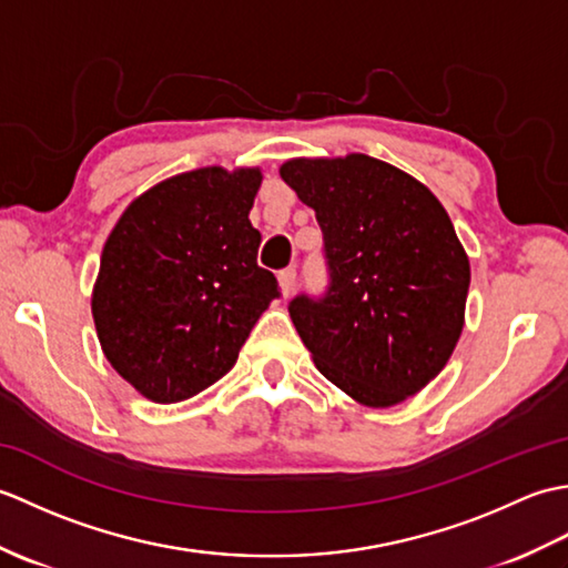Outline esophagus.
Returning a JSON list of instances; mask_svg holds the SVG:
<instances>
[{
	"instance_id": "1",
	"label": "esophagus",
	"mask_w": 568,
	"mask_h": 568,
	"mask_svg": "<svg viewBox=\"0 0 568 568\" xmlns=\"http://www.w3.org/2000/svg\"><path fill=\"white\" fill-rule=\"evenodd\" d=\"M277 283H281V293L283 297H291L295 293V283H297V275L293 268H285L277 273Z\"/></svg>"
}]
</instances>
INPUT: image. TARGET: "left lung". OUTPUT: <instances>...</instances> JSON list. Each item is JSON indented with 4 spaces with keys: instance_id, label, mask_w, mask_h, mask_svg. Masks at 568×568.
<instances>
[{
    "instance_id": "left-lung-1",
    "label": "left lung",
    "mask_w": 568,
    "mask_h": 568,
    "mask_svg": "<svg viewBox=\"0 0 568 568\" xmlns=\"http://www.w3.org/2000/svg\"><path fill=\"white\" fill-rule=\"evenodd\" d=\"M281 178L324 232L332 285L291 317L327 381L366 407L419 393L466 324L470 263L437 195L366 153L291 159Z\"/></svg>"
}]
</instances>
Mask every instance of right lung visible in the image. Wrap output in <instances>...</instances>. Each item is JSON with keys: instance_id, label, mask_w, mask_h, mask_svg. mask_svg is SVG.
I'll return each instance as SVG.
<instances>
[{"instance_id": "obj_1", "label": "right lung", "mask_w": 568, "mask_h": 568, "mask_svg": "<svg viewBox=\"0 0 568 568\" xmlns=\"http://www.w3.org/2000/svg\"><path fill=\"white\" fill-rule=\"evenodd\" d=\"M261 168H197L155 183L119 216L92 285L102 354L146 400L171 405L236 364L277 295L248 212Z\"/></svg>"}]
</instances>
